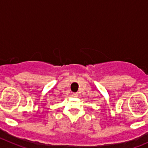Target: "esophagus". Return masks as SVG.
Here are the masks:
<instances>
[{"label":"esophagus","instance_id":"1","mask_svg":"<svg viewBox=\"0 0 148 148\" xmlns=\"http://www.w3.org/2000/svg\"><path fill=\"white\" fill-rule=\"evenodd\" d=\"M72 96H74V97H77V96H78V93H73Z\"/></svg>","mask_w":148,"mask_h":148}]
</instances>
